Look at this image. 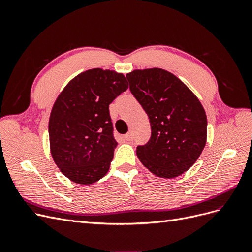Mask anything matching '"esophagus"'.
Masks as SVG:
<instances>
[{
  "instance_id": "obj_1",
  "label": "esophagus",
  "mask_w": 252,
  "mask_h": 252,
  "mask_svg": "<svg viewBox=\"0 0 252 252\" xmlns=\"http://www.w3.org/2000/svg\"><path fill=\"white\" fill-rule=\"evenodd\" d=\"M124 139L128 142H131L133 140V135H132V132H128L127 134L124 135Z\"/></svg>"
}]
</instances>
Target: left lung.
Masks as SVG:
<instances>
[{"mask_svg": "<svg viewBox=\"0 0 252 252\" xmlns=\"http://www.w3.org/2000/svg\"><path fill=\"white\" fill-rule=\"evenodd\" d=\"M126 78L151 126L150 140L138 146L136 156L157 177H179L196 162L205 147L204 107L184 83L162 68L135 69Z\"/></svg>", "mask_w": 252, "mask_h": 252, "instance_id": "1", "label": "left lung"}]
</instances>
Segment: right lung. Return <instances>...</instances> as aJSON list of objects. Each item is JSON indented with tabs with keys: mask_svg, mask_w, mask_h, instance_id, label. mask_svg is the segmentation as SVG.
I'll use <instances>...</instances> for the list:
<instances>
[{
	"mask_svg": "<svg viewBox=\"0 0 252 252\" xmlns=\"http://www.w3.org/2000/svg\"><path fill=\"white\" fill-rule=\"evenodd\" d=\"M127 88L123 73L94 68L74 77L57 97L48 125L50 152L70 181L90 185L108 172L118 146L109 104Z\"/></svg>",
	"mask_w": 252,
	"mask_h": 252,
	"instance_id": "obj_1",
	"label": "right lung"
}]
</instances>
